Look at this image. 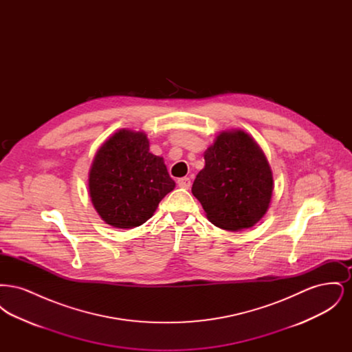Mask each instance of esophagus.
Wrapping results in <instances>:
<instances>
[{
  "instance_id": "34e87169",
  "label": "esophagus",
  "mask_w": 352,
  "mask_h": 352,
  "mask_svg": "<svg viewBox=\"0 0 352 352\" xmlns=\"http://www.w3.org/2000/svg\"><path fill=\"white\" fill-rule=\"evenodd\" d=\"M177 184H178V186L181 187V188H190V186H191V181H190V178H186V177H184V178H179L178 181H177Z\"/></svg>"
}]
</instances>
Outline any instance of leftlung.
Here are the masks:
<instances>
[{"instance_id": "obj_1", "label": "left lung", "mask_w": 352, "mask_h": 352, "mask_svg": "<svg viewBox=\"0 0 352 352\" xmlns=\"http://www.w3.org/2000/svg\"><path fill=\"white\" fill-rule=\"evenodd\" d=\"M204 162L191 191L207 219L228 231L253 227L273 192L272 170L257 142L243 131L221 132L204 151Z\"/></svg>"}]
</instances>
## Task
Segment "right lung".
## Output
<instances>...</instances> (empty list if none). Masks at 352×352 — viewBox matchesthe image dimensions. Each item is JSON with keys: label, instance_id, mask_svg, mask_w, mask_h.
<instances>
[{"label": "right lung", "instance_id": "1", "mask_svg": "<svg viewBox=\"0 0 352 352\" xmlns=\"http://www.w3.org/2000/svg\"><path fill=\"white\" fill-rule=\"evenodd\" d=\"M174 187L164 158L151 154L144 132L121 129L111 135L89 168L92 204L101 219L116 228L144 224Z\"/></svg>", "mask_w": 352, "mask_h": 352}]
</instances>
